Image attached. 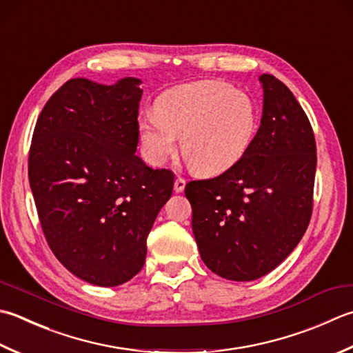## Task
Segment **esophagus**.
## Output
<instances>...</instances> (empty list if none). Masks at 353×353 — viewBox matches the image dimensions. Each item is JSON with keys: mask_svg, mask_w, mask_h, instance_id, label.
<instances>
[{"mask_svg": "<svg viewBox=\"0 0 353 353\" xmlns=\"http://www.w3.org/2000/svg\"><path fill=\"white\" fill-rule=\"evenodd\" d=\"M185 185H186V181L183 177H177L176 182H174V191L176 192H182L185 190Z\"/></svg>", "mask_w": 353, "mask_h": 353, "instance_id": "1", "label": "esophagus"}]
</instances>
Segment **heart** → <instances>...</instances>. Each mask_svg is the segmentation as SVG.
Instances as JSON below:
<instances>
[{
	"label": "heart",
	"instance_id": "b5f03b06",
	"mask_svg": "<svg viewBox=\"0 0 353 353\" xmlns=\"http://www.w3.org/2000/svg\"><path fill=\"white\" fill-rule=\"evenodd\" d=\"M259 108L250 94L223 81L176 85L157 96L154 113L142 116L139 137L148 159L162 165L176 153L199 174L231 170L250 151L259 130Z\"/></svg>",
	"mask_w": 353,
	"mask_h": 353
}]
</instances>
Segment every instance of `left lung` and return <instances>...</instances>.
<instances>
[{
    "label": "left lung",
    "instance_id": "1",
    "mask_svg": "<svg viewBox=\"0 0 353 353\" xmlns=\"http://www.w3.org/2000/svg\"><path fill=\"white\" fill-rule=\"evenodd\" d=\"M259 79L263 113L250 151L223 174L185 186L200 257L232 281L257 280L277 268L312 216V127L281 81L266 73Z\"/></svg>",
    "mask_w": 353,
    "mask_h": 353
}]
</instances>
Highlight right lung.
<instances>
[{
    "label": "right lung",
    "mask_w": 353,
    "mask_h": 353,
    "mask_svg": "<svg viewBox=\"0 0 353 353\" xmlns=\"http://www.w3.org/2000/svg\"><path fill=\"white\" fill-rule=\"evenodd\" d=\"M142 81L85 78L54 92L34 125L29 182L48 246L76 277L119 286L141 271L174 174L139 156Z\"/></svg>",
    "instance_id": "1"
}]
</instances>
